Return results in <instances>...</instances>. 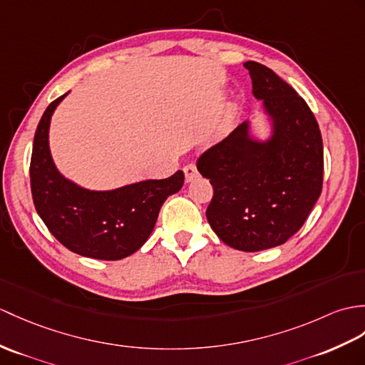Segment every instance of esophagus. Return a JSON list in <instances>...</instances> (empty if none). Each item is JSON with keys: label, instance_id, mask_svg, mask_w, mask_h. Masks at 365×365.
<instances>
[{"label": "esophagus", "instance_id": "34e87169", "mask_svg": "<svg viewBox=\"0 0 365 365\" xmlns=\"http://www.w3.org/2000/svg\"><path fill=\"white\" fill-rule=\"evenodd\" d=\"M183 173H185V180L186 182H191V180H194L197 177V168L194 166V165H186L185 168H183Z\"/></svg>", "mask_w": 365, "mask_h": 365}]
</instances>
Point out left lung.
Here are the masks:
<instances>
[{"mask_svg": "<svg viewBox=\"0 0 365 365\" xmlns=\"http://www.w3.org/2000/svg\"><path fill=\"white\" fill-rule=\"evenodd\" d=\"M252 93L272 123L266 141L244 121L203 152L199 173L213 185L207 219L227 245L259 252L297 233L324 183V144L319 124L289 83L258 62H245Z\"/></svg>", "mask_w": 365, "mask_h": 365, "instance_id": "1", "label": "left lung"}]
</instances>
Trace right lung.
<instances>
[{"mask_svg": "<svg viewBox=\"0 0 365 365\" xmlns=\"http://www.w3.org/2000/svg\"><path fill=\"white\" fill-rule=\"evenodd\" d=\"M48 106L37 125L31 157V191L41 221L54 238L78 255L115 261L132 255L154 230L163 202L180 191L185 175L143 180L110 191H91L65 179L49 150V123L56 107Z\"/></svg>", "mask_w": 365, "mask_h": 365, "instance_id": "add662e5", "label": "right lung"}]
</instances>
